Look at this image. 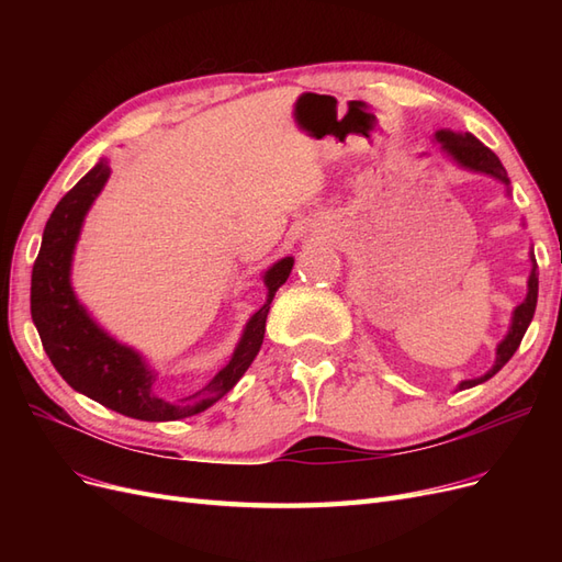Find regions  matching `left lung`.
Segmentation results:
<instances>
[{
	"label": "left lung",
	"instance_id": "left-lung-1",
	"mask_svg": "<svg viewBox=\"0 0 562 562\" xmlns=\"http://www.w3.org/2000/svg\"><path fill=\"white\" fill-rule=\"evenodd\" d=\"M436 140L443 147V151H448V157H452L462 168H469V171L475 173H485L502 180L504 184H508V176L504 171V166L499 161V157L492 151L490 147H485L475 135L471 133H454V131H436ZM532 258V271H530V279H527V297L518 304L514 310V318H512V328H508V335L502 339L499 347H497V361L492 366L483 378H475V380H464L459 384V391L462 389H471L481 382H487L492 375H497V372L508 363V359L516 353V349L520 347V339L530 326V321L535 316L537 310V293H539V271H537V262H535V255Z\"/></svg>",
	"mask_w": 562,
	"mask_h": 562
}]
</instances>
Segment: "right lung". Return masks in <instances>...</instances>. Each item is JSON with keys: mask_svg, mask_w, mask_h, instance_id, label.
<instances>
[{"mask_svg": "<svg viewBox=\"0 0 562 562\" xmlns=\"http://www.w3.org/2000/svg\"><path fill=\"white\" fill-rule=\"evenodd\" d=\"M110 178L108 159H100L83 176L44 227L42 248L32 267L30 312L42 337L44 351L60 378L79 394L98 401L114 413L143 422H168L206 411L244 378L265 339L269 304L293 269V258H283L265 271L267 302L250 316L229 363L190 396L166 398L157 389L155 370H149L138 351L119 345L87 314L70 285L72 252L91 203Z\"/></svg>", "mask_w": 562, "mask_h": 562, "instance_id": "add662e5", "label": "right lung"}]
</instances>
